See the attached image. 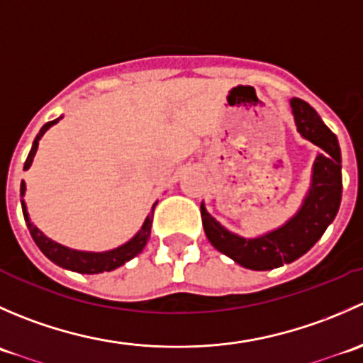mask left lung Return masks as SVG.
Wrapping results in <instances>:
<instances>
[{"label":"left lung","mask_w":363,"mask_h":363,"mask_svg":"<svg viewBox=\"0 0 363 363\" xmlns=\"http://www.w3.org/2000/svg\"><path fill=\"white\" fill-rule=\"evenodd\" d=\"M298 133L321 149L313 164L309 193L302 207L281 228L256 239H244L228 232L207 212L202 203V223L208 242L235 263L251 270L277 269L306 255L327 226L335 219L342 195L340 147L337 137L321 121L318 112L300 98L290 100Z\"/></svg>","instance_id":"8db88e82"}]
</instances>
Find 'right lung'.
<instances>
[{
	"mask_svg": "<svg viewBox=\"0 0 363 363\" xmlns=\"http://www.w3.org/2000/svg\"><path fill=\"white\" fill-rule=\"evenodd\" d=\"M63 119V116L57 117V119L50 121V123L43 124L42 130H40V133L36 135L35 142H33V147L31 151H29L28 155V160H26L24 163V170H28L29 167H31L33 163V158H35L36 155V149H38V140L43 137V133H45L47 130H49L52 124H56L57 121ZM24 191H26V184L23 181V184H21V195L24 196ZM23 202V212H24V219L28 221V228H29V233H31L33 240L36 242V246L40 247V251L43 252V255L47 256V258L50 259V262H54L56 265L63 267V269H68V270H73V272H80V274H100V272H111V270L117 269V267L124 265V263L128 262V259L135 258V256L138 255V252H142V250L145 247V244H147L149 240V235H151V226H152V214H155V207H156V202L152 205V211L151 214L145 218L144 225H142V228L138 230L137 235L133 237V239L128 240L126 244H123V246L116 247V250L112 251H105V252H87V251H77V250H69V247H65L61 246V244L54 242V240H50L49 237L43 235L42 232H40L38 228H36L35 225H33L31 221H29V216H28V211H26V203L24 200H21Z\"/></svg>",
	"mask_w": 363,
	"mask_h": 363,
	"instance_id": "add662e5",
	"label": "right lung"
}]
</instances>
